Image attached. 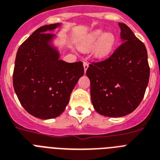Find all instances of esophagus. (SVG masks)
Returning a JSON list of instances; mask_svg holds the SVG:
<instances>
[{
	"mask_svg": "<svg viewBox=\"0 0 160 160\" xmlns=\"http://www.w3.org/2000/svg\"><path fill=\"white\" fill-rule=\"evenodd\" d=\"M83 67H84V72H87V69L88 68V67H89V65H88V63L87 62H83Z\"/></svg>",
	"mask_w": 160,
	"mask_h": 160,
	"instance_id": "obj_1",
	"label": "esophagus"
}]
</instances>
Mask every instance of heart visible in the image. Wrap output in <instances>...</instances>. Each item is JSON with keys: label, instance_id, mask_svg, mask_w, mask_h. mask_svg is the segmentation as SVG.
Instances as JSON below:
<instances>
[{"label": "heart", "instance_id": "obj_1", "mask_svg": "<svg viewBox=\"0 0 160 160\" xmlns=\"http://www.w3.org/2000/svg\"><path fill=\"white\" fill-rule=\"evenodd\" d=\"M116 38L112 33H105L103 29H96L88 34L82 42L81 48L88 50L94 47L93 54L96 58H102L109 55L115 44Z\"/></svg>", "mask_w": 160, "mask_h": 160}]
</instances>
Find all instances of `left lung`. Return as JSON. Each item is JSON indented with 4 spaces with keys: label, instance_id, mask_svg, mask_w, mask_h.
I'll return each mask as SVG.
<instances>
[{
    "label": "left lung",
    "instance_id": "8db88e82",
    "mask_svg": "<svg viewBox=\"0 0 160 160\" xmlns=\"http://www.w3.org/2000/svg\"><path fill=\"white\" fill-rule=\"evenodd\" d=\"M118 25L122 44L107 59L89 64L86 72L94 109L109 117L134 112L144 98L149 79L145 44L126 24Z\"/></svg>",
    "mask_w": 160,
    "mask_h": 160
}]
</instances>
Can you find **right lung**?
I'll use <instances>...</instances> for the list:
<instances>
[{
    "instance_id": "obj_1",
    "label": "right lung",
    "mask_w": 160,
    "mask_h": 160,
    "mask_svg": "<svg viewBox=\"0 0 160 160\" xmlns=\"http://www.w3.org/2000/svg\"><path fill=\"white\" fill-rule=\"evenodd\" d=\"M59 23L37 29L18 48L13 86L20 104L32 116L47 120L62 114L78 79L84 73L82 62L59 59L52 44V31Z\"/></svg>"
}]
</instances>
